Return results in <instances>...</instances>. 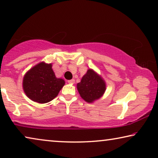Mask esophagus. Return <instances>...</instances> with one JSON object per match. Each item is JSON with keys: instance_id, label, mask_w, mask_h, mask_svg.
I'll return each mask as SVG.
<instances>
[{"instance_id": "obj_1", "label": "esophagus", "mask_w": 158, "mask_h": 158, "mask_svg": "<svg viewBox=\"0 0 158 158\" xmlns=\"http://www.w3.org/2000/svg\"><path fill=\"white\" fill-rule=\"evenodd\" d=\"M68 83H70V84H73L75 83V80L74 79H72V80H70V81H68Z\"/></svg>"}]
</instances>
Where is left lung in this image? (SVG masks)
<instances>
[{"instance_id": "obj_1", "label": "left lung", "mask_w": 158, "mask_h": 158, "mask_svg": "<svg viewBox=\"0 0 158 158\" xmlns=\"http://www.w3.org/2000/svg\"><path fill=\"white\" fill-rule=\"evenodd\" d=\"M77 88L84 101L93 103L104 94L106 83L100 75L89 69L82 77L81 81L77 84Z\"/></svg>"}]
</instances>
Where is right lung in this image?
Returning a JSON list of instances; mask_svg holds the SVG:
<instances>
[{"label":"right lung","instance_id":"obj_1","mask_svg":"<svg viewBox=\"0 0 158 158\" xmlns=\"http://www.w3.org/2000/svg\"><path fill=\"white\" fill-rule=\"evenodd\" d=\"M65 82L56 77L52 64L40 62L26 73L23 88L26 95L35 102L45 103L53 100Z\"/></svg>","mask_w":158,"mask_h":158}]
</instances>
